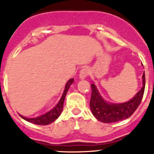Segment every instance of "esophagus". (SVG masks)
<instances>
[{"label": "esophagus", "mask_w": 154, "mask_h": 154, "mask_svg": "<svg viewBox=\"0 0 154 154\" xmlns=\"http://www.w3.org/2000/svg\"><path fill=\"white\" fill-rule=\"evenodd\" d=\"M89 74V70L88 69V68H83V69H82L81 70H80L79 79L82 80L85 79Z\"/></svg>", "instance_id": "obj_1"}]
</instances>
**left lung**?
I'll use <instances>...</instances> for the list:
<instances>
[{
  "label": "left lung",
  "mask_w": 154,
  "mask_h": 154,
  "mask_svg": "<svg viewBox=\"0 0 154 154\" xmlns=\"http://www.w3.org/2000/svg\"><path fill=\"white\" fill-rule=\"evenodd\" d=\"M143 86L130 100L122 103H112L106 101L100 95L97 87L92 84L90 109L92 114L99 121L110 123L127 119L132 116L140 104L145 89V73L142 76Z\"/></svg>",
  "instance_id": "left-lung-1"
}]
</instances>
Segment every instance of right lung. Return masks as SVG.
<instances>
[{
  "instance_id": "add662e5",
  "label": "right lung",
  "mask_w": 154,
  "mask_h": 154,
  "mask_svg": "<svg viewBox=\"0 0 154 154\" xmlns=\"http://www.w3.org/2000/svg\"><path fill=\"white\" fill-rule=\"evenodd\" d=\"M74 82V79H70L69 81L67 82V83L65 86V89H64V92L62 93V96L61 97L60 100L58 101V103H57V105L55 106L52 109H51L50 111L47 112L46 113L43 114V115L40 116H38V117L35 118H27L24 117L23 116H21V117L22 119H24V120L28 121L29 123H32L34 124H38V125H48L50 123H53L55 119H57L58 118V116L61 115L62 112V109H63V104H64V100H65V96L67 94L68 90H69V87L71 86V85Z\"/></svg>"
}]
</instances>
